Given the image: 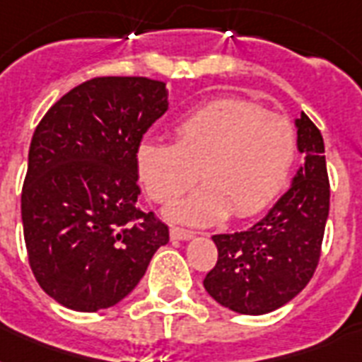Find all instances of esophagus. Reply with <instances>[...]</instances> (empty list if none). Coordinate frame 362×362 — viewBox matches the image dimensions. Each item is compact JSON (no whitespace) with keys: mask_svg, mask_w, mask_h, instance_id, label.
Instances as JSON below:
<instances>
[{"mask_svg":"<svg viewBox=\"0 0 362 362\" xmlns=\"http://www.w3.org/2000/svg\"><path fill=\"white\" fill-rule=\"evenodd\" d=\"M193 237L192 231L180 229V227H170V238L173 240H189Z\"/></svg>","mask_w":362,"mask_h":362,"instance_id":"1","label":"esophagus"}]
</instances>
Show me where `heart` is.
Listing matches in <instances>:
<instances>
[{"instance_id": "1", "label": "heart", "mask_w": 362, "mask_h": 362, "mask_svg": "<svg viewBox=\"0 0 362 362\" xmlns=\"http://www.w3.org/2000/svg\"><path fill=\"white\" fill-rule=\"evenodd\" d=\"M297 159V131L286 116L247 99H216L175 127V142L144 141L136 148V173L148 197L169 203L199 180L204 186L173 204L175 221L209 226L233 212H261L289 180Z\"/></svg>"}]
</instances>
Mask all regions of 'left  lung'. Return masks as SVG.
I'll use <instances>...</instances> for the list:
<instances>
[{
    "label": "left lung",
    "mask_w": 362,
    "mask_h": 362,
    "mask_svg": "<svg viewBox=\"0 0 362 362\" xmlns=\"http://www.w3.org/2000/svg\"><path fill=\"white\" fill-rule=\"evenodd\" d=\"M297 148L304 165L278 203L246 231L214 235L218 263L204 289L221 306L246 315L274 312L314 276L329 218V176L320 129L300 112Z\"/></svg>",
    "instance_id": "left-lung-1"
}]
</instances>
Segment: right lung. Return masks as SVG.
<instances>
[{"label": "right lung", "instance_id": "obj_1", "mask_svg": "<svg viewBox=\"0 0 362 362\" xmlns=\"http://www.w3.org/2000/svg\"><path fill=\"white\" fill-rule=\"evenodd\" d=\"M165 82L98 76L48 109L30 144L22 226L31 272L65 308L127 297L169 227L136 206V148L169 109Z\"/></svg>", "mask_w": 362, "mask_h": 362}]
</instances>
